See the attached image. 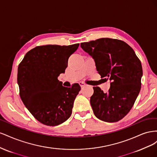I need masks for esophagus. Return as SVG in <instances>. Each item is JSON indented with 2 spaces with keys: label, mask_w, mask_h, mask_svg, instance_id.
Here are the masks:
<instances>
[{
  "label": "esophagus",
  "mask_w": 157,
  "mask_h": 157,
  "mask_svg": "<svg viewBox=\"0 0 157 157\" xmlns=\"http://www.w3.org/2000/svg\"><path fill=\"white\" fill-rule=\"evenodd\" d=\"M79 85L80 86V87H83L86 86V84H85L83 82H79Z\"/></svg>",
  "instance_id": "obj_1"
}]
</instances>
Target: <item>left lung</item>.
<instances>
[{
	"label": "left lung",
	"instance_id": "1",
	"mask_svg": "<svg viewBox=\"0 0 157 157\" xmlns=\"http://www.w3.org/2000/svg\"><path fill=\"white\" fill-rule=\"evenodd\" d=\"M80 46L92 57L101 77L109 79L108 92L94 87L90 104L99 120L118 122L129 113L141 89V61L125 42L109 38L82 42ZM106 79V78H105Z\"/></svg>",
	"mask_w": 157,
	"mask_h": 157
}]
</instances>
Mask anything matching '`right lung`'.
<instances>
[{
  "label": "right lung",
  "mask_w": 157,
  "mask_h": 157,
  "mask_svg": "<svg viewBox=\"0 0 157 157\" xmlns=\"http://www.w3.org/2000/svg\"><path fill=\"white\" fill-rule=\"evenodd\" d=\"M79 44L36 46L25 54L18 66L17 84L23 103L36 119L55 126L67 121L80 90L78 83L70 88L58 79L65 73L68 59Z\"/></svg>",
  "instance_id": "add662e5"
}]
</instances>
